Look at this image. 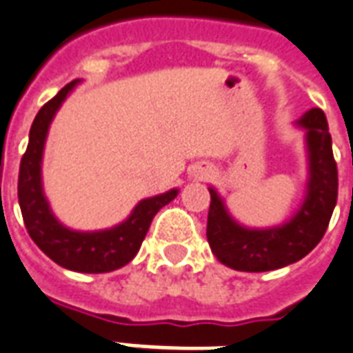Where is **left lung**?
<instances>
[{
	"label": "left lung",
	"mask_w": 353,
	"mask_h": 353,
	"mask_svg": "<svg viewBox=\"0 0 353 353\" xmlns=\"http://www.w3.org/2000/svg\"><path fill=\"white\" fill-rule=\"evenodd\" d=\"M300 125L307 129L309 183L305 201L290 222L270 230L242 228L228 214L216 190L209 188L207 241L222 265L241 272H268L300 261L322 241L337 203V163L324 111L311 109Z\"/></svg>",
	"instance_id": "obj_1"
}]
</instances>
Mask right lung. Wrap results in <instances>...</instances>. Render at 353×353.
Here are the masks:
<instances>
[{
	"mask_svg": "<svg viewBox=\"0 0 353 353\" xmlns=\"http://www.w3.org/2000/svg\"><path fill=\"white\" fill-rule=\"evenodd\" d=\"M75 85L77 81H72L61 88L57 96L51 98L34 117L29 131V144L20 161L18 201L27 233L51 261L75 272H111L128 265L139 254L153 216L161 207L176 198L177 190L174 188L165 194L142 200L134 207L131 216L112 230L79 233L59 224L42 192L40 163L48 128L64 98Z\"/></svg>",
	"mask_w": 353,
	"mask_h": 353,
	"instance_id": "right-lung-1",
	"label": "right lung"
}]
</instances>
